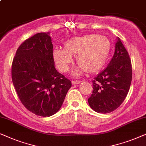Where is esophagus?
<instances>
[{"mask_svg": "<svg viewBox=\"0 0 146 146\" xmlns=\"http://www.w3.org/2000/svg\"><path fill=\"white\" fill-rule=\"evenodd\" d=\"M81 81H75V80H73V81H72V83L73 85H76V84H79L81 83Z\"/></svg>", "mask_w": 146, "mask_h": 146, "instance_id": "esophagus-1", "label": "esophagus"}]
</instances>
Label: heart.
<instances>
[{
	"instance_id": "obj_1",
	"label": "heart",
	"mask_w": 146,
	"mask_h": 146,
	"mask_svg": "<svg viewBox=\"0 0 146 146\" xmlns=\"http://www.w3.org/2000/svg\"><path fill=\"white\" fill-rule=\"evenodd\" d=\"M64 46L65 48L53 49V57L57 66L62 72H66L73 63V55H77L80 67L74 74L79 75L85 71L94 73L101 68L109 54L110 42L104 35L92 34L69 39Z\"/></svg>"
}]
</instances>
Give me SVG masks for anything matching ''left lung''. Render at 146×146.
<instances>
[{"label":"left lung","mask_w":146,"mask_h":146,"mask_svg":"<svg viewBox=\"0 0 146 146\" xmlns=\"http://www.w3.org/2000/svg\"><path fill=\"white\" fill-rule=\"evenodd\" d=\"M132 78L130 56L118 38L111 61L93 81V93L88 98L89 106L99 113L114 111L126 98Z\"/></svg>","instance_id":"1"}]
</instances>
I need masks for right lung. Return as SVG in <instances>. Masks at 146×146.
<instances>
[{"label":"right lung","mask_w":146,"mask_h":146,"mask_svg":"<svg viewBox=\"0 0 146 146\" xmlns=\"http://www.w3.org/2000/svg\"><path fill=\"white\" fill-rule=\"evenodd\" d=\"M50 33H38L19 46L12 64V80L22 104L32 113L52 116L60 109L70 80L57 71Z\"/></svg>","instance_id":"right-lung-1"}]
</instances>
